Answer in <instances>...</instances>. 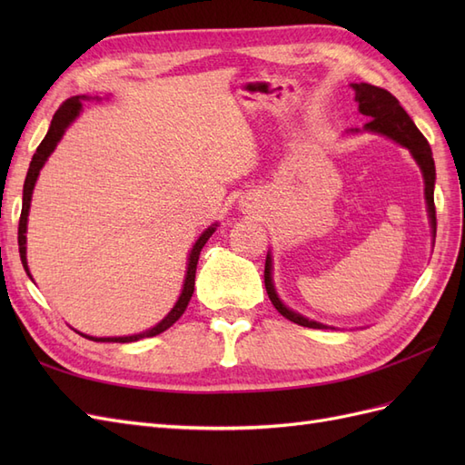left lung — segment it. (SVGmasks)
<instances>
[{
    "mask_svg": "<svg viewBox=\"0 0 465 465\" xmlns=\"http://www.w3.org/2000/svg\"><path fill=\"white\" fill-rule=\"evenodd\" d=\"M351 87L355 91V101L359 103V112L362 116H369L371 122L364 124L362 132H372L378 135H386L388 139H393V142L400 143L401 147L410 149L411 157L419 164L420 173H423L425 180V202H427V213H429V223H430V232L432 238L436 236V209H434V180H436V171H434V159H432V151L430 145L425 139V135L417 130V125L410 118V114L401 108L400 101L391 93L386 89H380L374 85H369V83H351ZM361 130H351V134H359ZM265 291L270 294L272 304L277 308V312L281 316H285L287 320L299 323V326L304 328H314V330H328L331 326H326V323L316 322L306 318L299 312L291 311L285 302L279 299V294L273 285V260H272V252H267L265 258ZM335 330V328H331Z\"/></svg>",
    "mask_w": 465,
    "mask_h": 465,
    "instance_id": "left-lung-1",
    "label": "left lung"
}]
</instances>
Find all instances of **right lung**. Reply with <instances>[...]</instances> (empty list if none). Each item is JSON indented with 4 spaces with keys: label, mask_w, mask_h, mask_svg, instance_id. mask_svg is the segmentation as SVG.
I'll use <instances>...</instances> for the list:
<instances>
[{
    "label": "right lung",
    "mask_w": 465,
    "mask_h": 465,
    "mask_svg": "<svg viewBox=\"0 0 465 465\" xmlns=\"http://www.w3.org/2000/svg\"><path fill=\"white\" fill-rule=\"evenodd\" d=\"M93 96H72L67 98V101L58 108V112H55L54 118H52V124H50V130L46 134V137L42 139V143L38 145L36 153L33 154V161H31V166H29V173H26V178H25V186H23V209H21V219H19V254H21V262H23V267L26 275L31 277V272H29V263H26V223H29V211H31V200H33V190H35V184L38 180V174L42 171V166L46 164L48 157L54 153L55 145L60 143V139L64 137L65 130L72 125L77 116L81 114L83 110V103L81 101H91ZM96 101H101V98L94 96ZM217 231V223L211 224V227H207L202 236L195 241L193 248L190 250V256H188V263H186V277H184V285H182V292L178 301L174 302V306L171 308V312H168L159 323H154L153 328L142 331V333H134V335H122V337H93V335H87V333H81L77 331L79 335L87 337V340H93V341H101V343H132V341H139L143 340V337H153V335H159L163 333L164 330H168L173 326V323L184 314L186 306L192 299L193 294V285H195V267H198V260H200V252L202 248L205 246V242L209 241V236L213 234ZM33 279V277H31Z\"/></svg>",
    "instance_id": "1"
}]
</instances>
